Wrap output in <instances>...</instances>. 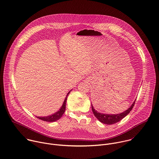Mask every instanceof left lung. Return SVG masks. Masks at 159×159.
Wrapping results in <instances>:
<instances>
[{"label":"left lung","mask_w":159,"mask_h":159,"mask_svg":"<svg viewBox=\"0 0 159 159\" xmlns=\"http://www.w3.org/2000/svg\"><path fill=\"white\" fill-rule=\"evenodd\" d=\"M135 100L132 104L130 108H129L125 112L119 114H105L98 112L93 109V107L92 106V110L93 114L95 116V117L100 122L105 124L111 125V124H116V123L120 121L122 119H124L125 116H127L130 113V112L132 111V108L134 107V105H135Z\"/></svg>","instance_id":"1"}]
</instances>
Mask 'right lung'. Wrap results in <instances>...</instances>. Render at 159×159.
I'll return each mask as SVG.
<instances>
[{
	"mask_svg": "<svg viewBox=\"0 0 159 159\" xmlns=\"http://www.w3.org/2000/svg\"><path fill=\"white\" fill-rule=\"evenodd\" d=\"M71 91V90H70ZM70 92L67 94L66 97L64 100V102L62 105L61 108L59 109V111H57V112H56L55 114L48 116H46V117H37V118L43 120V121H46V122H55L57 120H59V119H61L62 116V115L64 114L65 111H66V102H67V96L69 94Z\"/></svg>",
	"mask_w": 159,
	"mask_h": 159,
	"instance_id": "right-lung-1",
	"label": "right lung"
}]
</instances>
